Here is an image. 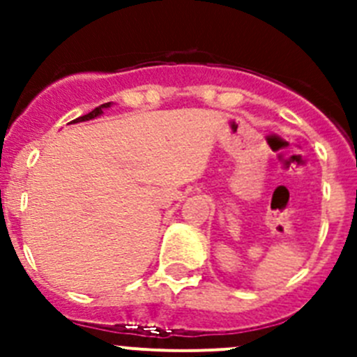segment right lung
Returning a JSON list of instances; mask_svg holds the SVG:
<instances>
[{
	"instance_id": "right-lung-1",
	"label": "right lung",
	"mask_w": 357,
	"mask_h": 357,
	"mask_svg": "<svg viewBox=\"0 0 357 357\" xmlns=\"http://www.w3.org/2000/svg\"><path fill=\"white\" fill-rule=\"evenodd\" d=\"M109 107H110V102H109V103H103V105H100V107H96V109H94V110H91L89 114L80 116V118L73 119L71 123H78V121H89V119H94V118H98V116H100V114H103V109H109Z\"/></svg>"
}]
</instances>
